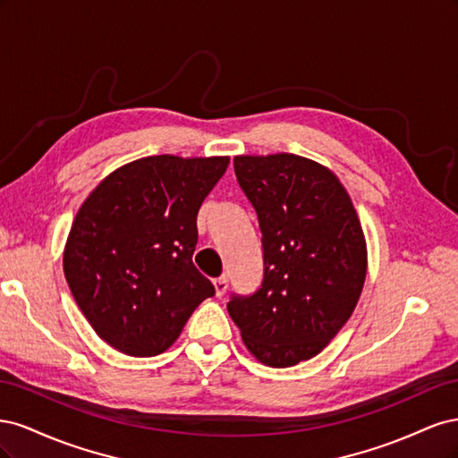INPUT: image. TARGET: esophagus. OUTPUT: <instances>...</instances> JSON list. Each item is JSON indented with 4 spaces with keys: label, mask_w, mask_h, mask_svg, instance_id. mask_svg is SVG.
Returning <instances> with one entry per match:
<instances>
[{
    "label": "esophagus",
    "mask_w": 458,
    "mask_h": 458,
    "mask_svg": "<svg viewBox=\"0 0 458 458\" xmlns=\"http://www.w3.org/2000/svg\"><path fill=\"white\" fill-rule=\"evenodd\" d=\"M227 286H229V283H227V276L225 275H221L219 279H216L214 281V288H216V296L217 298H221L224 296L225 293H227Z\"/></svg>",
    "instance_id": "34e87169"
}]
</instances>
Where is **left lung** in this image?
<instances>
[{
	"mask_svg": "<svg viewBox=\"0 0 458 458\" xmlns=\"http://www.w3.org/2000/svg\"><path fill=\"white\" fill-rule=\"evenodd\" d=\"M258 214L263 281L227 311L258 361L284 369L315 357L348 323L367 275V244L340 179L303 157H237Z\"/></svg>",
	"mask_w": 458,
	"mask_h": 458,
	"instance_id": "obj_1",
	"label": "left lung"
}]
</instances>
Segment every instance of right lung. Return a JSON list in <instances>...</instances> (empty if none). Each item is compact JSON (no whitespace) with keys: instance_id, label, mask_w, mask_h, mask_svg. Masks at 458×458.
Returning a JSON list of instances; mask_svg holds the SVG:
<instances>
[{"instance_id":"1","label":"right lung","mask_w":458,"mask_h":458,"mask_svg":"<svg viewBox=\"0 0 458 458\" xmlns=\"http://www.w3.org/2000/svg\"><path fill=\"white\" fill-rule=\"evenodd\" d=\"M229 157H147L106 175L68 233L66 283L93 330L131 357L165 352L216 294L195 267L200 204Z\"/></svg>"}]
</instances>
